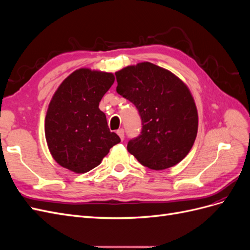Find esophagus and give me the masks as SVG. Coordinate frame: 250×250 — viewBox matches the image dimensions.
<instances>
[{
	"label": "esophagus",
	"instance_id": "1",
	"mask_svg": "<svg viewBox=\"0 0 250 250\" xmlns=\"http://www.w3.org/2000/svg\"><path fill=\"white\" fill-rule=\"evenodd\" d=\"M117 133H118V135L120 137V139L123 141L124 140V129H123V128H121V129H118Z\"/></svg>",
	"mask_w": 250,
	"mask_h": 250
}]
</instances>
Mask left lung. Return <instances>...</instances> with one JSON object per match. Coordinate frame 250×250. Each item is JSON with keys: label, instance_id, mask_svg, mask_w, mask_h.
Instances as JSON below:
<instances>
[{"label": "left lung", "instance_id": "left-lung-1", "mask_svg": "<svg viewBox=\"0 0 250 250\" xmlns=\"http://www.w3.org/2000/svg\"><path fill=\"white\" fill-rule=\"evenodd\" d=\"M116 78L117 93L134 104L142 120L139 137L127 144L129 153L152 170L183 161L198 129L197 108L185 83L150 62L127 66Z\"/></svg>", "mask_w": 250, "mask_h": 250}]
</instances>
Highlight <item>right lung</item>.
I'll use <instances>...</instances> for the list:
<instances>
[{
  "mask_svg": "<svg viewBox=\"0 0 250 250\" xmlns=\"http://www.w3.org/2000/svg\"><path fill=\"white\" fill-rule=\"evenodd\" d=\"M115 82L111 73L80 69L63 80L49 104L44 133L54 160L75 173L100 165L109 149L120 143L99 109Z\"/></svg>",
  "mask_w": 250,
  "mask_h": 250,
  "instance_id": "1",
  "label": "right lung"
}]
</instances>
